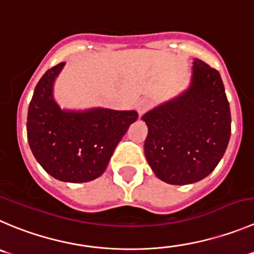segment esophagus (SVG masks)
<instances>
[{
	"instance_id": "obj_1",
	"label": "esophagus",
	"mask_w": 254,
	"mask_h": 254,
	"mask_svg": "<svg viewBox=\"0 0 254 254\" xmlns=\"http://www.w3.org/2000/svg\"><path fill=\"white\" fill-rule=\"evenodd\" d=\"M149 106H151V102H149L147 98H142V100H139L138 102L136 103V110L137 112H138V115L139 116L143 115V113L148 110Z\"/></svg>"
}]
</instances>
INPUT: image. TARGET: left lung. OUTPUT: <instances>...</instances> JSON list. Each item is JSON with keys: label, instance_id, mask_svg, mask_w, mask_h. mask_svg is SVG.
<instances>
[{"label": "left lung", "instance_id": "obj_1", "mask_svg": "<svg viewBox=\"0 0 254 254\" xmlns=\"http://www.w3.org/2000/svg\"><path fill=\"white\" fill-rule=\"evenodd\" d=\"M142 120L148 127L144 154L159 180L171 185L203 180L217 167L231 137V111L221 74L194 60L190 88Z\"/></svg>", "mask_w": 254, "mask_h": 254}]
</instances>
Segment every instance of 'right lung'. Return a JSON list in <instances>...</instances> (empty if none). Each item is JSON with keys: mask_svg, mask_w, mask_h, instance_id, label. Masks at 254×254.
<instances>
[{"mask_svg": "<svg viewBox=\"0 0 254 254\" xmlns=\"http://www.w3.org/2000/svg\"><path fill=\"white\" fill-rule=\"evenodd\" d=\"M64 62L41 77L28 106L27 138L43 170L64 182H88L105 172L134 111L96 108L87 112L61 111L52 98V84Z\"/></svg>", "mask_w": 254, "mask_h": 254, "instance_id": "1", "label": "right lung"}]
</instances>
